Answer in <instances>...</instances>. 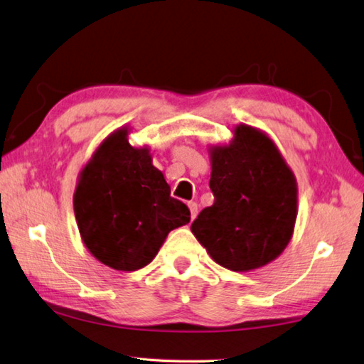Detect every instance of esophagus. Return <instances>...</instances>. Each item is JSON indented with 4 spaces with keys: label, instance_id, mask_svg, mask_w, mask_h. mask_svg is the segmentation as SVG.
Returning a JSON list of instances; mask_svg holds the SVG:
<instances>
[{
    "label": "esophagus",
    "instance_id": "34e87169",
    "mask_svg": "<svg viewBox=\"0 0 364 364\" xmlns=\"http://www.w3.org/2000/svg\"><path fill=\"white\" fill-rule=\"evenodd\" d=\"M188 207H189V211H191V220H194V218L197 216V211H199V207H197L196 202H189Z\"/></svg>",
    "mask_w": 364,
    "mask_h": 364
}]
</instances>
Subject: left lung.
Returning a JSON list of instances; mask_svg holds the SVG:
<instances>
[{"label": "left lung", "mask_w": 364, "mask_h": 364, "mask_svg": "<svg viewBox=\"0 0 364 364\" xmlns=\"http://www.w3.org/2000/svg\"><path fill=\"white\" fill-rule=\"evenodd\" d=\"M211 207L191 230L211 259L235 272L266 266L291 240L297 184L274 141L261 130L237 125L234 140L210 149Z\"/></svg>", "instance_id": "1"}]
</instances>
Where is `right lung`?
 Listing matches in <instances>:
<instances>
[{"instance_id":"right-lung-1","label":"right lung","mask_w":364,"mask_h":364,"mask_svg":"<svg viewBox=\"0 0 364 364\" xmlns=\"http://www.w3.org/2000/svg\"><path fill=\"white\" fill-rule=\"evenodd\" d=\"M129 129L105 140L85 164L73 197L84 245L105 266L138 270L154 259L170 230L191 211L170 196L148 148L129 143Z\"/></svg>"}]
</instances>
